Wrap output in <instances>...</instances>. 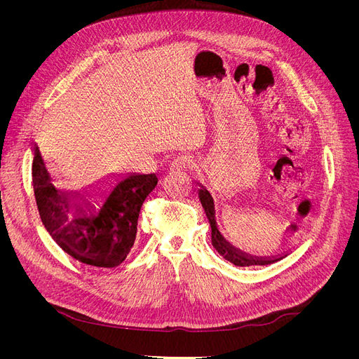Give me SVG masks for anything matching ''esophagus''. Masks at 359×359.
<instances>
[{"mask_svg":"<svg viewBox=\"0 0 359 359\" xmlns=\"http://www.w3.org/2000/svg\"><path fill=\"white\" fill-rule=\"evenodd\" d=\"M190 165H193V160L187 156H177L173 157L170 161H169V170H180V169H186V168H190Z\"/></svg>","mask_w":359,"mask_h":359,"instance_id":"obj_1","label":"esophagus"}]
</instances>
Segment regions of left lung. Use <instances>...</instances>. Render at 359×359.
<instances>
[{"label": "left lung", "mask_w": 359, "mask_h": 359, "mask_svg": "<svg viewBox=\"0 0 359 359\" xmlns=\"http://www.w3.org/2000/svg\"><path fill=\"white\" fill-rule=\"evenodd\" d=\"M198 198L202 203V208L205 210L206 219L210 222L211 226V243L212 247L215 248V252L219 253L223 259H226L227 262H231L236 266H253V265H271L276 264L278 260L285 259L286 256H289L292 253V250H287L285 253H278V255H273V256H256V255H250L244 250L235 247L231 241H227V238L222 233L219 223H217V210H215V202L212 194L210 193V190L206 189L203 184L198 182ZM295 248V247H293Z\"/></svg>", "instance_id": "1"}]
</instances>
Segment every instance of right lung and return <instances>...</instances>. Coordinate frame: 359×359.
Segmentation results:
<instances>
[{
    "mask_svg": "<svg viewBox=\"0 0 359 359\" xmlns=\"http://www.w3.org/2000/svg\"><path fill=\"white\" fill-rule=\"evenodd\" d=\"M52 181L36 145L32 187L40 219L53 241L82 264L121 265L135 244L139 212L157 177L118 172L81 189H58Z\"/></svg>",
    "mask_w": 359,
    "mask_h": 359,
    "instance_id": "add662e5",
    "label": "right lung"
}]
</instances>
